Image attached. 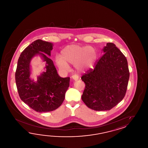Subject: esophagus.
<instances>
[{"label": "esophagus", "mask_w": 148, "mask_h": 148, "mask_svg": "<svg viewBox=\"0 0 148 148\" xmlns=\"http://www.w3.org/2000/svg\"><path fill=\"white\" fill-rule=\"evenodd\" d=\"M71 78L73 79V80H74L75 81H77V80H78L79 77L77 75H73L72 77H71Z\"/></svg>", "instance_id": "1"}]
</instances>
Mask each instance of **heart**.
I'll return each instance as SVG.
<instances>
[{"instance_id":"b5f03b06","label":"heart","mask_w":148,"mask_h":148,"mask_svg":"<svg viewBox=\"0 0 148 148\" xmlns=\"http://www.w3.org/2000/svg\"><path fill=\"white\" fill-rule=\"evenodd\" d=\"M97 58V53L94 47L88 46L70 45L61 51L60 58L56 59L58 66L63 70L68 69V63L75 64L80 71L90 68Z\"/></svg>"}]
</instances>
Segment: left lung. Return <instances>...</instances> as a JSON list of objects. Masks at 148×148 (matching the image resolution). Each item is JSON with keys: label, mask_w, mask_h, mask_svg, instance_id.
Wrapping results in <instances>:
<instances>
[{"label": "left lung", "mask_w": 148, "mask_h": 148, "mask_svg": "<svg viewBox=\"0 0 148 148\" xmlns=\"http://www.w3.org/2000/svg\"><path fill=\"white\" fill-rule=\"evenodd\" d=\"M103 52L94 68L81 78L85 84L82 100L97 111L110 110L123 99L130 77L127 59L115 44L107 43Z\"/></svg>", "instance_id": "1"}]
</instances>
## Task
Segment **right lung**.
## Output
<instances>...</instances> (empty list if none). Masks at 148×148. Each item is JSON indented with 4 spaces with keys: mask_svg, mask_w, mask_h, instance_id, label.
<instances>
[{
    "mask_svg": "<svg viewBox=\"0 0 148 148\" xmlns=\"http://www.w3.org/2000/svg\"><path fill=\"white\" fill-rule=\"evenodd\" d=\"M52 47L50 42L35 40L21 53L17 62L15 81L19 97L37 112H51L60 107L69 86L70 77H60L53 61L44 54L50 56ZM36 54L41 55L46 61V72L34 82L29 78V63Z\"/></svg>",
    "mask_w": 148,
    "mask_h": 148,
    "instance_id": "right-lung-1",
    "label": "right lung"
}]
</instances>
